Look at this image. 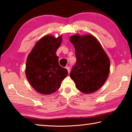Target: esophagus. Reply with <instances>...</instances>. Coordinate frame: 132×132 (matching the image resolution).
<instances>
[{"instance_id": "obj_1", "label": "esophagus", "mask_w": 132, "mask_h": 132, "mask_svg": "<svg viewBox=\"0 0 132 132\" xmlns=\"http://www.w3.org/2000/svg\"><path fill=\"white\" fill-rule=\"evenodd\" d=\"M66 69H67V70H68V73H70V67H69V66H66Z\"/></svg>"}]
</instances>
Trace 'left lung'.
<instances>
[{"mask_svg": "<svg viewBox=\"0 0 132 132\" xmlns=\"http://www.w3.org/2000/svg\"><path fill=\"white\" fill-rule=\"evenodd\" d=\"M75 49L76 62L70 76L76 88L86 94L93 93L101 87L108 79L110 61L98 40L91 35L70 38Z\"/></svg>", "mask_w": 132, "mask_h": 132, "instance_id": "8db88e82", "label": "left lung"}]
</instances>
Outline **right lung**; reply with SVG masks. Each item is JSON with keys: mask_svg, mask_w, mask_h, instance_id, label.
Here are the masks:
<instances>
[{"mask_svg": "<svg viewBox=\"0 0 132 132\" xmlns=\"http://www.w3.org/2000/svg\"><path fill=\"white\" fill-rule=\"evenodd\" d=\"M62 41V36L56 38L45 35L37 42L28 56L26 77L39 93L47 95L55 93L68 74L67 69L59 64L56 54Z\"/></svg>", "mask_w": 132, "mask_h": 132, "instance_id": "right-lung-1", "label": "right lung"}]
</instances>
